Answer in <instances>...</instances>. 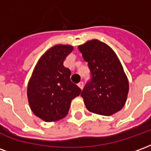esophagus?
<instances>
[{
	"label": "esophagus",
	"mask_w": 151,
	"mask_h": 151,
	"mask_svg": "<svg viewBox=\"0 0 151 151\" xmlns=\"http://www.w3.org/2000/svg\"><path fill=\"white\" fill-rule=\"evenodd\" d=\"M78 86L82 90V89H83V86H84V83H83V82H80L78 84Z\"/></svg>",
	"instance_id": "obj_1"
}]
</instances>
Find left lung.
<instances>
[{
    "instance_id": "8db88e82",
    "label": "left lung",
    "mask_w": 151,
    "mask_h": 151,
    "mask_svg": "<svg viewBox=\"0 0 151 151\" xmlns=\"http://www.w3.org/2000/svg\"><path fill=\"white\" fill-rule=\"evenodd\" d=\"M78 47L91 73V80L81 94L86 108L103 116H111L121 110L129 86L116 54L108 44L98 40H89Z\"/></svg>"
}]
</instances>
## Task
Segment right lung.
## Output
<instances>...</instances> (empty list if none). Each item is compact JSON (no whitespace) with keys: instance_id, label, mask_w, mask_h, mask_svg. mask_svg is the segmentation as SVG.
Segmentation results:
<instances>
[{"instance_id":"obj_1","label":"right lung","mask_w":151,"mask_h":151,"mask_svg":"<svg viewBox=\"0 0 151 151\" xmlns=\"http://www.w3.org/2000/svg\"><path fill=\"white\" fill-rule=\"evenodd\" d=\"M73 49L57 44L41 56L28 82L27 98L31 111L46 122L67 116L73 99L82 90L70 80L71 71L63 63Z\"/></svg>"}]
</instances>
